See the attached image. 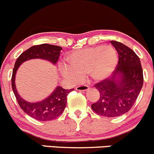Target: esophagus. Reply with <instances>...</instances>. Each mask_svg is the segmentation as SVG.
<instances>
[{"label":"esophagus","instance_id":"34e87169","mask_svg":"<svg viewBox=\"0 0 154 154\" xmlns=\"http://www.w3.org/2000/svg\"><path fill=\"white\" fill-rule=\"evenodd\" d=\"M77 91H85L89 90V87L88 85H79L76 88Z\"/></svg>","mask_w":154,"mask_h":154}]
</instances>
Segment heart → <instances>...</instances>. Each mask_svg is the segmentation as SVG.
Instances as JSON below:
<instances>
[{"mask_svg":"<svg viewBox=\"0 0 154 154\" xmlns=\"http://www.w3.org/2000/svg\"><path fill=\"white\" fill-rule=\"evenodd\" d=\"M69 65L60 67L65 78L78 82L84 76L89 74L94 82H102L109 78L115 72L119 62L117 51L111 46H99L72 51L68 55Z\"/></svg>","mask_w":154,"mask_h":154,"instance_id":"heart-1","label":"heart"}]
</instances>
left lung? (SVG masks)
<instances>
[{"mask_svg":"<svg viewBox=\"0 0 154 154\" xmlns=\"http://www.w3.org/2000/svg\"><path fill=\"white\" fill-rule=\"evenodd\" d=\"M119 54L112 77L95 85L100 97L91 105L96 114L106 117L122 116L131 110L143 85V72L139 57L127 46L111 40Z\"/></svg>","mask_w":154,"mask_h":154,"instance_id":"1","label":"left lung"}]
</instances>
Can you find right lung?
Segmentation results:
<instances>
[{
  "instance_id": "obj_1",
  "label": "right lung",
  "mask_w": 154,
  "mask_h": 154,
  "mask_svg": "<svg viewBox=\"0 0 154 154\" xmlns=\"http://www.w3.org/2000/svg\"><path fill=\"white\" fill-rule=\"evenodd\" d=\"M62 49L60 46L46 43L32 46L23 52L14 63L12 77V87L14 96L23 111L37 120L49 121L58 117L66 108L67 95L74 89H64L57 85L46 98L41 101L31 103L23 99L18 94L15 85L16 73L23 63L32 59L45 60L55 66Z\"/></svg>"
}]
</instances>
